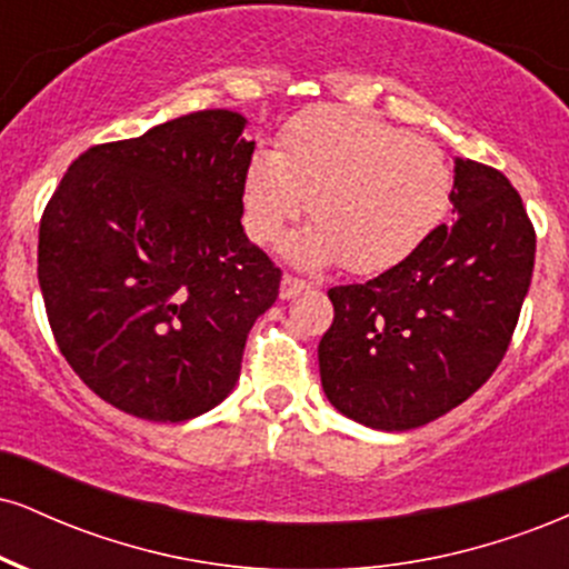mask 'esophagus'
Here are the masks:
<instances>
[{"label": "esophagus", "mask_w": 569, "mask_h": 569, "mask_svg": "<svg viewBox=\"0 0 569 569\" xmlns=\"http://www.w3.org/2000/svg\"><path fill=\"white\" fill-rule=\"evenodd\" d=\"M310 289V283H305V280L293 278V276H283V280H280V299H293L297 293H302Z\"/></svg>", "instance_id": "esophagus-1"}]
</instances>
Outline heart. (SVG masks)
I'll list each match as a JSON object with an SVG mask.
<instances>
[{"mask_svg":"<svg viewBox=\"0 0 569 569\" xmlns=\"http://www.w3.org/2000/svg\"><path fill=\"white\" fill-rule=\"evenodd\" d=\"M455 173L433 141L342 107L291 117L278 149L246 162L240 202L253 243H272L307 200L316 219L286 243L297 264L342 259L356 276L403 264L433 238L452 206Z\"/></svg>","mask_w":569,"mask_h":569,"instance_id":"b5f03b06","label":"heart"}]
</instances>
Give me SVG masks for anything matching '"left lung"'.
<instances>
[{
    "label": "left lung",
    "instance_id": "left-lung-1",
    "mask_svg": "<svg viewBox=\"0 0 569 569\" xmlns=\"http://www.w3.org/2000/svg\"><path fill=\"white\" fill-rule=\"evenodd\" d=\"M457 221L407 262L335 286V323L318 345L331 407L375 430L447 415L506 356L532 280L535 230L495 168L455 158Z\"/></svg>",
    "mask_w": 569,
    "mask_h": 569
}]
</instances>
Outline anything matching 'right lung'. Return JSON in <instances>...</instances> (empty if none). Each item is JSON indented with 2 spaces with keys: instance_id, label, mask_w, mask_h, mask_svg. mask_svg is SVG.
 Masks as SVG:
<instances>
[{
  "instance_id": "obj_1",
  "label": "right lung",
  "mask_w": 569,
  "mask_h": 569,
  "mask_svg": "<svg viewBox=\"0 0 569 569\" xmlns=\"http://www.w3.org/2000/svg\"><path fill=\"white\" fill-rule=\"evenodd\" d=\"M248 120L206 109L98 143L39 224V289L69 367L112 407L192 420L232 393L280 270L246 238Z\"/></svg>"
}]
</instances>
